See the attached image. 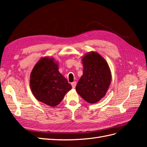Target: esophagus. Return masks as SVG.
Wrapping results in <instances>:
<instances>
[{"instance_id":"obj_1","label":"esophagus","mask_w":147,"mask_h":147,"mask_svg":"<svg viewBox=\"0 0 147 147\" xmlns=\"http://www.w3.org/2000/svg\"><path fill=\"white\" fill-rule=\"evenodd\" d=\"M71 84H72V88H75V86H76V85H77V82H72V83H71Z\"/></svg>"}]
</instances>
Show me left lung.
<instances>
[{
    "mask_svg": "<svg viewBox=\"0 0 147 147\" xmlns=\"http://www.w3.org/2000/svg\"><path fill=\"white\" fill-rule=\"evenodd\" d=\"M83 75L76 86L78 94L86 102L95 104L105 96L112 74L105 59L98 53L90 51L82 57Z\"/></svg>",
    "mask_w": 147,
    "mask_h": 147,
    "instance_id": "8db88e82",
    "label": "left lung"
}]
</instances>
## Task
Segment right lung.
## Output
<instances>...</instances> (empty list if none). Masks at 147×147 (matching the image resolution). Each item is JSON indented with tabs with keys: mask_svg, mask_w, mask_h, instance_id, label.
Returning <instances> with one entry per match:
<instances>
[{
	"mask_svg": "<svg viewBox=\"0 0 147 147\" xmlns=\"http://www.w3.org/2000/svg\"><path fill=\"white\" fill-rule=\"evenodd\" d=\"M58 70V63L54 57L45 56L35 65L30 75V87L34 96L50 107L60 104L72 88Z\"/></svg>",
	"mask_w": 147,
	"mask_h": 147,
	"instance_id": "add662e5",
	"label": "right lung"
}]
</instances>
